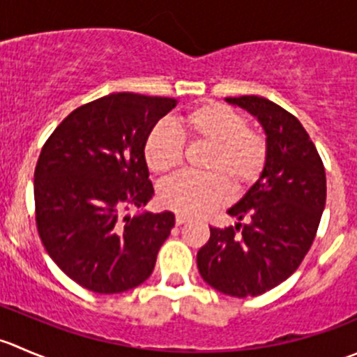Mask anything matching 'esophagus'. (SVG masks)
<instances>
[{"label": "esophagus", "instance_id": "esophagus-1", "mask_svg": "<svg viewBox=\"0 0 357 357\" xmlns=\"http://www.w3.org/2000/svg\"><path fill=\"white\" fill-rule=\"evenodd\" d=\"M188 221H190V218H186V215H181V214L176 215V225L178 226L185 225V222H188Z\"/></svg>", "mask_w": 357, "mask_h": 357}]
</instances>
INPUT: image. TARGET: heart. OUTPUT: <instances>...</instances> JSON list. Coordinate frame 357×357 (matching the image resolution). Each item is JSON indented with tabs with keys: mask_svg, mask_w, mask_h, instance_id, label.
I'll use <instances>...</instances> for the list:
<instances>
[{
	"mask_svg": "<svg viewBox=\"0 0 357 357\" xmlns=\"http://www.w3.org/2000/svg\"><path fill=\"white\" fill-rule=\"evenodd\" d=\"M174 128L190 149L207 146L200 157V176H181L158 190L165 208L181 215H204L225 204L240 200L264 176L269 162L268 136L248 126L242 112L218 102H204L174 117ZM143 155L153 174L167 178L185 162L181 142L164 128L149 132Z\"/></svg>",
	"mask_w": 357,
	"mask_h": 357,
	"instance_id": "obj_1",
	"label": "heart"
}]
</instances>
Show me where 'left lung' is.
<instances>
[{"mask_svg": "<svg viewBox=\"0 0 357 357\" xmlns=\"http://www.w3.org/2000/svg\"><path fill=\"white\" fill-rule=\"evenodd\" d=\"M226 102L261 121L269 162L261 181L228 211L238 225L211 226L197 266L212 289L255 297L297 271L314 242L326 202L325 165L307 131L283 107L254 95Z\"/></svg>", "mask_w": 357, "mask_h": 357, "instance_id": "8db88e82", "label": "left lung"}]
</instances>
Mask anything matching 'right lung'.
Here are the masks:
<instances>
[{"mask_svg":"<svg viewBox=\"0 0 357 357\" xmlns=\"http://www.w3.org/2000/svg\"><path fill=\"white\" fill-rule=\"evenodd\" d=\"M174 98L114 93L81 105L50 135L34 171L36 226L50 257L96 294H121L153 271L174 214L129 218L153 195L143 146Z\"/></svg>","mask_w":357,"mask_h":357,"instance_id":"right-lung-1","label":"right lung"}]
</instances>
